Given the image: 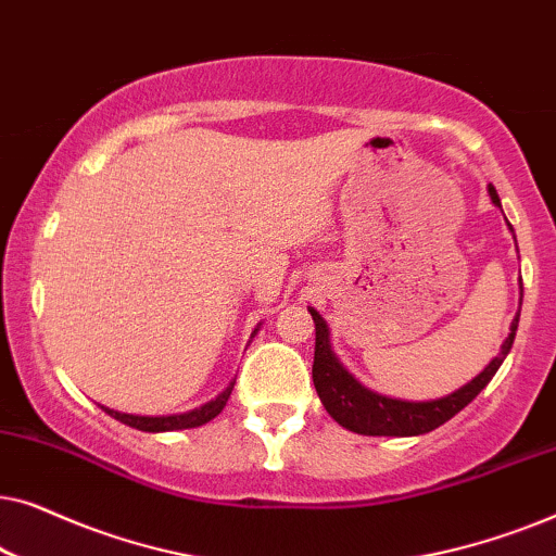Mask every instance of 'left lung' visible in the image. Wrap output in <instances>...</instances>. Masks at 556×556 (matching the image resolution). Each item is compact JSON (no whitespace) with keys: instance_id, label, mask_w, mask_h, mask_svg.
Instances as JSON below:
<instances>
[{"instance_id":"1","label":"left lung","mask_w":556,"mask_h":556,"mask_svg":"<svg viewBox=\"0 0 556 556\" xmlns=\"http://www.w3.org/2000/svg\"><path fill=\"white\" fill-rule=\"evenodd\" d=\"M491 202L501 207V200L493 185H489ZM508 225V223H506ZM508 230L514 232V227L508 225ZM516 240V238H514ZM521 299H523V286H521ZM311 318L316 324V352H314V387L318 392V400L326 407L333 420L341 428L359 432V435H387V438H413L425 435V432L440 428V425L451 420L453 415H458L468 402L478 397V392L491 382L501 364L511 352L516 329H519V316L521 308L516 311L511 321V333H508L504 344H501L498 356L485 364L481 375H476L470 382H466L458 390L445 394L438 400H400V397H387L369 387H364L344 364L339 362V356L331 349V331L329 324L324 321V316L316 308H311Z\"/></svg>"}]
</instances>
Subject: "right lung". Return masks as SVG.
Segmentation results:
<instances>
[{"mask_svg": "<svg viewBox=\"0 0 556 556\" xmlns=\"http://www.w3.org/2000/svg\"><path fill=\"white\" fill-rule=\"evenodd\" d=\"M257 333V329L253 331ZM232 387L235 382H230L225 387L223 392L217 394L215 400L204 402V405L194 407V409H187V413H177V415H128V413H118V409H111V407H103L105 413L111 417H116L118 422L128 425V428H136L141 432H172V430H189V428H200V425L210 422L212 417H217L223 413V407L227 405V400H230L232 394Z\"/></svg>", "mask_w": 556, "mask_h": 556, "instance_id": "obj_1", "label": "right lung"}]
</instances>
